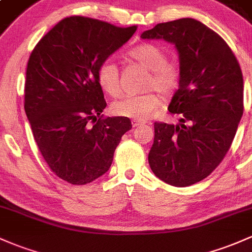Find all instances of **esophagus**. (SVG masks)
Returning a JSON list of instances; mask_svg holds the SVG:
<instances>
[{
    "label": "esophagus",
    "instance_id": "obj_1",
    "mask_svg": "<svg viewBox=\"0 0 252 252\" xmlns=\"http://www.w3.org/2000/svg\"><path fill=\"white\" fill-rule=\"evenodd\" d=\"M145 123H143V121H138V120H133L132 121V126L133 127H139V126H142V125H144Z\"/></svg>",
    "mask_w": 252,
    "mask_h": 252
}]
</instances>
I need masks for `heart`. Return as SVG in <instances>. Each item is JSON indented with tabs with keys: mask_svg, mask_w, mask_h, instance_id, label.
Segmentation results:
<instances>
[{
	"mask_svg": "<svg viewBox=\"0 0 252 252\" xmlns=\"http://www.w3.org/2000/svg\"><path fill=\"white\" fill-rule=\"evenodd\" d=\"M132 59L149 69L145 86L155 88L164 96H169L179 86L180 74L174 66L168 63V58L161 48L154 44L138 45L129 51ZM97 80L104 93L118 96L121 91L120 74L118 63L113 59H107L97 68ZM161 98L155 91L140 94H126L112 104L115 115L125 116L138 121L150 119L158 112Z\"/></svg>",
	"mask_w": 252,
	"mask_h": 252,
	"instance_id": "1",
	"label": "heart"
}]
</instances>
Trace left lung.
<instances>
[{"label": "left lung", "instance_id": "1", "mask_svg": "<svg viewBox=\"0 0 252 252\" xmlns=\"http://www.w3.org/2000/svg\"><path fill=\"white\" fill-rule=\"evenodd\" d=\"M179 55V89L168 105L179 124L155 123L148 159L164 183L185 188L207 178L231 147L243 115V74L231 48L201 21L184 18L140 34Z\"/></svg>", "mask_w": 252, "mask_h": 252}]
</instances>
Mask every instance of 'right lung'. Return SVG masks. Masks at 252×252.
Segmentation results:
<instances>
[{"label":"right lung","mask_w":252,"mask_h":252,"mask_svg":"<svg viewBox=\"0 0 252 252\" xmlns=\"http://www.w3.org/2000/svg\"><path fill=\"white\" fill-rule=\"evenodd\" d=\"M136 30L69 17L30 55L26 116L45 162L67 183L85 185L107 173L121 137L132 128L125 116L97 119L107 105L97 68Z\"/></svg>","instance_id":"obj_1"}]
</instances>
